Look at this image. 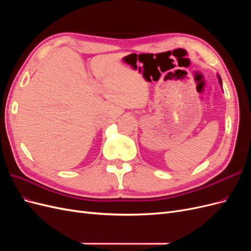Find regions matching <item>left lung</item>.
I'll return each mask as SVG.
<instances>
[{"mask_svg": "<svg viewBox=\"0 0 251 251\" xmlns=\"http://www.w3.org/2000/svg\"><path fill=\"white\" fill-rule=\"evenodd\" d=\"M217 76H218V79H219V82H220V86L222 87V79H221V77H220L219 74H217ZM222 89H223V88H222Z\"/></svg>", "mask_w": 251, "mask_h": 251, "instance_id": "8db88e82", "label": "left lung"}]
</instances>
